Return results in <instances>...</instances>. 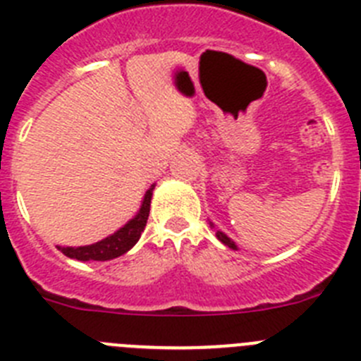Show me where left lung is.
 Returning <instances> with one entry per match:
<instances>
[{
  "label": "left lung",
  "mask_w": 361,
  "mask_h": 361,
  "mask_svg": "<svg viewBox=\"0 0 361 361\" xmlns=\"http://www.w3.org/2000/svg\"><path fill=\"white\" fill-rule=\"evenodd\" d=\"M209 226H212V228L215 229V235H216V238H219V240L222 242V244H224V245H228V247H231V250H235V251L238 250V247H237V244H235V242H233L231 238H229L228 235H226L224 231H220V229H216V228H215V224H213L212 220H209Z\"/></svg>",
  "instance_id": "8db88e82"
}]
</instances>
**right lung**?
<instances>
[{
	"label": "right lung",
	"mask_w": 361,
	"mask_h": 361,
	"mask_svg": "<svg viewBox=\"0 0 361 361\" xmlns=\"http://www.w3.org/2000/svg\"><path fill=\"white\" fill-rule=\"evenodd\" d=\"M153 188L155 184L149 186V190L145 193V199L141 202V208L135 213L133 219H130L123 228L117 229L116 233H111L110 237L103 238V240L95 242L90 245H79V247H61L57 245V250L66 255L68 258H75L81 262H88V260H97V262H104V260H111L121 255L128 253L133 245L139 242L141 233L145 231L146 222H148L149 215V202H152Z\"/></svg>",
	"instance_id": "obj_1"
}]
</instances>
